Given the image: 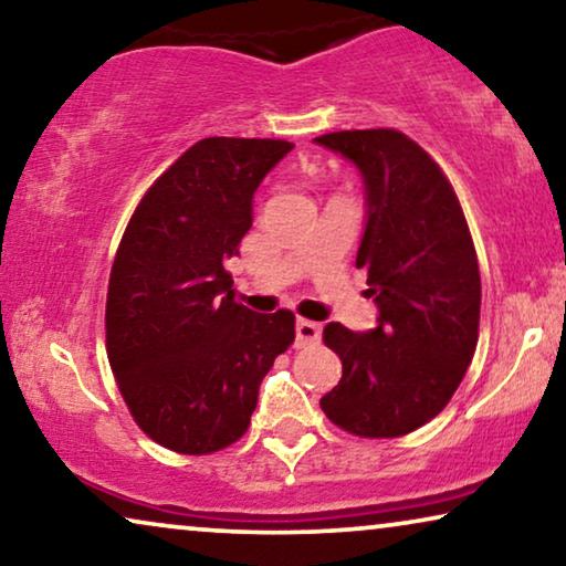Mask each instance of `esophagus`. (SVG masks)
<instances>
[{
  "label": "esophagus",
  "instance_id": "34e87169",
  "mask_svg": "<svg viewBox=\"0 0 566 566\" xmlns=\"http://www.w3.org/2000/svg\"><path fill=\"white\" fill-rule=\"evenodd\" d=\"M322 339V324L308 322V319H298L296 322V347H306L314 345Z\"/></svg>",
  "mask_w": 566,
  "mask_h": 566
}]
</instances>
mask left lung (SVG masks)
<instances>
[{"mask_svg": "<svg viewBox=\"0 0 566 566\" xmlns=\"http://www.w3.org/2000/svg\"><path fill=\"white\" fill-rule=\"evenodd\" d=\"M358 167L376 327H324L343 378L322 397L332 422L360 438H399L430 422L459 389L479 339L482 281L461 203L422 146L391 128L314 138Z\"/></svg>", "mask_w": 566, "mask_h": 566, "instance_id": "left-lung-1", "label": "left lung"}]
</instances>
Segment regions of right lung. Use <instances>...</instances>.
Here are the masks:
<instances>
[{
	"mask_svg": "<svg viewBox=\"0 0 566 566\" xmlns=\"http://www.w3.org/2000/svg\"><path fill=\"white\" fill-rule=\"evenodd\" d=\"M293 149L213 136L146 190L111 270L107 360L146 436L169 451H221L250 428L260 384L296 337L289 308L234 301L229 258L252 227L254 190Z\"/></svg>",
	"mask_w": 566,
	"mask_h": 566,
	"instance_id": "add662e5",
	"label": "right lung"
}]
</instances>
